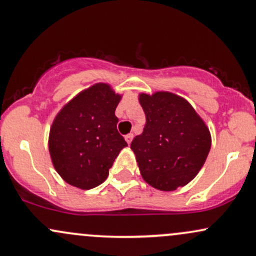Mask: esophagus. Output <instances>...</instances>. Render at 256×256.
Instances as JSON below:
<instances>
[{
    "instance_id": "esophagus-1",
    "label": "esophagus",
    "mask_w": 256,
    "mask_h": 256,
    "mask_svg": "<svg viewBox=\"0 0 256 256\" xmlns=\"http://www.w3.org/2000/svg\"><path fill=\"white\" fill-rule=\"evenodd\" d=\"M132 138H134V134H126V136H125V140H126V143H128V144H130L131 140H132Z\"/></svg>"
}]
</instances>
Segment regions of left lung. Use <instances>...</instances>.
Returning a JSON list of instances; mask_svg holds the SVG:
<instances>
[{
	"instance_id": "left-lung-1",
	"label": "left lung",
	"mask_w": 256,
	"mask_h": 256,
	"mask_svg": "<svg viewBox=\"0 0 256 256\" xmlns=\"http://www.w3.org/2000/svg\"><path fill=\"white\" fill-rule=\"evenodd\" d=\"M138 101L146 125L131 142V149L142 178L161 192H173L190 183L212 146L204 119L186 100L168 91L142 92Z\"/></svg>"
}]
</instances>
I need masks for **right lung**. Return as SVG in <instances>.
Returning <instances> with one entry per match:
<instances>
[{"label":"right lung","mask_w":256,"mask_h":256,"mask_svg":"<svg viewBox=\"0 0 256 256\" xmlns=\"http://www.w3.org/2000/svg\"><path fill=\"white\" fill-rule=\"evenodd\" d=\"M122 95L107 83H96L61 108L49 132V154L66 183L89 190L107 179L128 143L116 130V108Z\"/></svg>","instance_id":"right-lung-1"}]
</instances>
